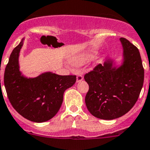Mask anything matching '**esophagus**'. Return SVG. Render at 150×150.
Wrapping results in <instances>:
<instances>
[{
    "mask_svg": "<svg viewBox=\"0 0 150 150\" xmlns=\"http://www.w3.org/2000/svg\"><path fill=\"white\" fill-rule=\"evenodd\" d=\"M76 78H77V82L78 83V82H80V81H81L83 79V77L81 75H77Z\"/></svg>",
    "mask_w": 150,
    "mask_h": 150,
    "instance_id": "1",
    "label": "esophagus"
}]
</instances>
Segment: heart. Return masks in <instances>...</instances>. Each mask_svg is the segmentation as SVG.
Masks as SVG:
<instances>
[{
  "label": "heart",
  "mask_w": 150,
  "mask_h": 150,
  "mask_svg": "<svg viewBox=\"0 0 150 150\" xmlns=\"http://www.w3.org/2000/svg\"><path fill=\"white\" fill-rule=\"evenodd\" d=\"M93 55L91 53H86V54H82L81 56H78V57H75L74 59H72L71 61V63L72 65H77L81 64L84 63V62H86L88 61H89L90 59L92 58Z\"/></svg>",
  "instance_id": "obj_1"
}]
</instances>
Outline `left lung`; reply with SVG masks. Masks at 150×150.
Wrapping results in <instances>:
<instances>
[{
  "label": "left lung",
  "instance_id": "left-lung-1",
  "mask_svg": "<svg viewBox=\"0 0 150 150\" xmlns=\"http://www.w3.org/2000/svg\"><path fill=\"white\" fill-rule=\"evenodd\" d=\"M123 62L114 66V60L106 59L84 75L88 84L85 103L88 111L101 120H111L127 114L139 97L144 70L139 49L125 38H120Z\"/></svg>",
  "mask_w": 150,
  "mask_h": 150
}]
</instances>
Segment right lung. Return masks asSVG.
<instances>
[{
	"label": "right lung",
	"mask_w": 150,
	"mask_h": 150,
	"mask_svg": "<svg viewBox=\"0 0 150 150\" xmlns=\"http://www.w3.org/2000/svg\"><path fill=\"white\" fill-rule=\"evenodd\" d=\"M24 39L13 50L4 72V85L11 105L24 118L44 122L58 113L65 90L76 81L75 75H59L47 72L36 78L22 75L19 56Z\"/></svg>",
	"instance_id": "right-lung-1"
}]
</instances>
